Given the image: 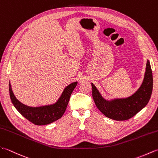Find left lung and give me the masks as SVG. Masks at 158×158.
Returning <instances> with one entry per match:
<instances>
[{"instance_id": "left-lung-1", "label": "left lung", "mask_w": 158, "mask_h": 158, "mask_svg": "<svg viewBox=\"0 0 158 158\" xmlns=\"http://www.w3.org/2000/svg\"><path fill=\"white\" fill-rule=\"evenodd\" d=\"M96 106L106 117L115 120H127L134 116L148 103L152 93L153 75L149 61H147L143 81L139 89L127 98L106 100L91 83Z\"/></svg>"}]
</instances>
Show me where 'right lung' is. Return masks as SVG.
Returning a JSON list of instances; mask_svg holds the SVG:
<instances>
[{
    "instance_id": "1",
    "label": "right lung",
    "mask_w": 158,
    "mask_h": 158,
    "mask_svg": "<svg viewBox=\"0 0 158 158\" xmlns=\"http://www.w3.org/2000/svg\"><path fill=\"white\" fill-rule=\"evenodd\" d=\"M78 82L69 84L64 89L60 97L53 104L40 107H30L21 103L16 99L9 82L10 98L16 110L24 118L35 125H47L59 120L62 117L67 108L70 96Z\"/></svg>"
}]
</instances>
